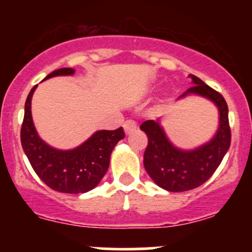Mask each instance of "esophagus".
<instances>
[{"label": "esophagus", "mask_w": 252, "mask_h": 252, "mask_svg": "<svg viewBox=\"0 0 252 252\" xmlns=\"http://www.w3.org/2000/svg\"><path fill=\"white\" fill-rule=\"evenodd\" d=\"M123 128L126 134H131L136 130V123L134 121H131V119H129V121L124 122Z\"/></svg>", "instance_id": "obj_1"}]
</instances>
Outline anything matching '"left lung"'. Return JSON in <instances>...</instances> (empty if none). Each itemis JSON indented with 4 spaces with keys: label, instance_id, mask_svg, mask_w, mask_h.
Here are the masks:
<instances>
[{
    "label": "left lung",
    "instance_id": "left-lung-1",
    "mask_svg": "<svg viewBox=\"0 0 252 252\" xmlns=\"http://www.w3.org/2000/svg\"><path fill=\"white\" fill-rule=\"evenodd\" d=\"M189 78L192 86L179 98L190 94L204 96L220 111V126L212 140L195 150L184 151L172 145L158 122L145 121L140 126L149 140L144 154L145 169L158 187L173 192L195 189L207 182L227 154L232 138L224 97L200 78L192 74Z\"/></svg>",
    "mask_w": 252,
    "mask_h": 252
}]
</instances>
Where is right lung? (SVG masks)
<instances>
[{"mask_svg": "<svg viewBox=\"0 0 252 252\" xmlns=\"http://www.w3.org/2000/svg\"><path fill=\"white\" fill-rule=\"evenodd\" d=\"M73 68H61L45 79L72 75ZM37 85L30 90L25 101L24 119L20 129L23 150L35 173L52 190L67 194H80L94 189L110 166L112 150L124 139L123 128L98 130L80 146L73 150H57L48 146L37 135L32 117V97Z\"/></svg>", "mask_w": 252, "mask_h": 252, "instance_id": "1", "label": "right lung"}]
</instances>
